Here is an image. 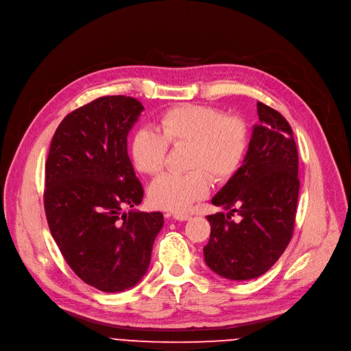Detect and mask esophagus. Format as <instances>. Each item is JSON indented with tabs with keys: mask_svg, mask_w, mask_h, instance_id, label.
I'll use <instances>...</instances> for the list:
<instances>
[{
	"mask_svg": "<svg viewBox=\"0 0 351 351\" xmlns=\"http://www.w3.org/2000/svg\"><path fill=\"white\" fill-rule=\"evenodd\" d=\"M173 218L177 219V221H187V219L191 218V215L190 214H184V213H174Z\"/></svg>",
	"mask_w": 351,
	"mask_h": 351,
	"instance_id": "1",
	"label": "esophagus"
}]
</instances>
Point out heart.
<instances>
[{"instance_id":"obj_1","label":"heart","mask_w":351,"mask_h":351,"mask_svg":"<svg viewBox=\"0 0 351 351\" xmlns=\"http://www.w3.org/2000/svg\"><path fill=\"white\" fill-rule=\"evenodd\" d=\"M160 132L140 128L130 141L134 167L157 174L166 164L169 144H189V173H166L156 178L149 198L154 207L174 213L187 211L211 191L217 182L230 181L242 167L250 149V126L241 116L225 114L207 105H181L162 113Z\"/></svg>"}]
</instances>
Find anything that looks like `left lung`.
<instances>
[{
  "label": "left lung",
  "instance_id": "left-lung-1",
  "mask_svg": "<svg viewBox=\"0 0 351 351\" xmlns=\"http://www.w3.org/2000/svg\"><path fill=\"white\" fill-rule=\"evenodd\" d=\"M259 125L239 171L213 198L230 214L208 215L205 263L217 275L248 280L267 272L285 252L295 228L299 157L293 132L275 109L258 101ZM242 217L237 224L230 215Z\"/></svg>",
  "mask_w": 351,
  "mask_h": 351
}]
</instances>
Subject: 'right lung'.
<instances>
[{"label": "right lung", "instance_id": "obj_1", "mask_svg": "<svg viewBox=\"0 0 351 351\" xmlns=\"http://www.w3.org/2000/svg\"><path fill=\"white\" fill-rule=\"evenodd\" d=\"M141 103L103 96L58 126L45 164L44 205L51 234L72 271L108 293L146 275L161 213H140L143 187L128 154V134Z\"/></svg>", "mask_w": 351, "mask_h": 351}]
</instances>
